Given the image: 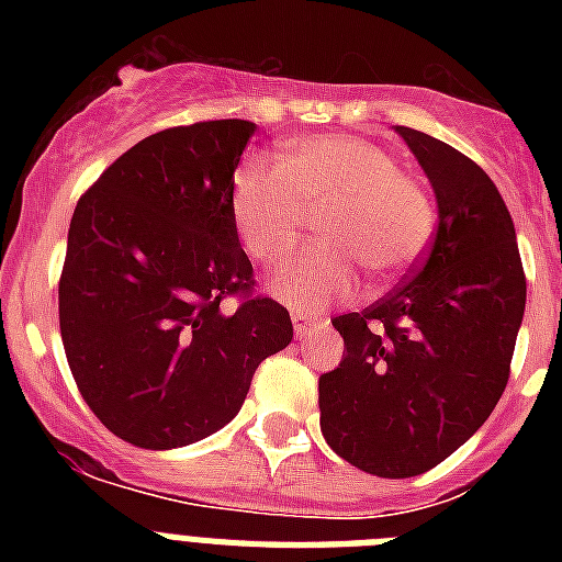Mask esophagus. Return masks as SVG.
I'll return each mask as SVG.
<instances>
[{
  "mask_svg": "<svg viewBox=\"0 0 562 562\" xmlns=\"http://www.w3.org/2000/svg\"><path fill=\"white\" fill-rule=\"evenodd\" d=\"M292 326H295V337H297V340H304V337L310 335L312 329H315L317 321H315V317L304 315V312H292Z\"/></svg>",
  "mask_w": 562,
  "mask_h": 562,
  "instance_id": "obj_1",
  "label": "esophagus"
}]
</instances>
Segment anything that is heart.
<instances>
[{
    "instance_id": "obj_1",
    "label": "heart",
    "mask_w": 562,
    "mask_h": 562,
    "mask_svg": "<svg viewBox=\"0 0 562 562\" xmlns=\"http://www.w3.org/2000/svg\"><path fill=\"white\" fill-rule=\"evenodd\" d=\"M321 245L272 276L270 292L297 312L349 297L360 267L376 281L405 276L425 256L436 211L428 188L400 171L389 148L357 134H315L292 143L281 168L247 160L231 182V222L247 256L276 265L317 213Z\"/></svg>"
}]
</instances>
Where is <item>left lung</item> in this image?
<instances>
[{"label": "left lung", "mask_w": 562, "mask_h": 562, "mask_svg": "<svg viewBox=\"0 0 562 562\" xmlns=\"http://www.w3.org/2000/svg\"><path fill=\"white\" fill-rule=\"evenodd\" d=\"M439 207L434 245L369 310L331 321L342 360L321 374V430L340 459L411 479L459 450L498 405L526 306L513 216L481 166L396 126Z\"/></svg>", "instance_id": "1"}]
</instances>
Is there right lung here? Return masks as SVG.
Returning <instances> with one entry per match:
<instances>
[{
	"label": "right lung",
	"mask_w": 562,
	"mask_h": 562,
	"mask_svg": "<svg viewBox=\"0 0 562 562\" xmlns=\"http://www.w3.org/2000/svg\"><path fill=\"white\" fill-rule=\"evenodd\" d=\"M250 121L157 132L78 200L58 324L92 414L134 448H186L238 414L258 362L286 349L284 306L252 295L231 222ZM239 297L236 313L221 310Z\"/></svg>",
	"instance_id": "right-lung-1"
}]
</instances>
